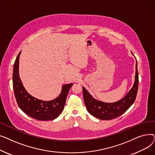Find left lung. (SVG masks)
<instances>
[{
  "instance_id": "left-lung-1",
  "label": "left lung",
  "mask_w": 155,
  "mask_h": 155,
  "mask_svg": "<svg viewBox=\"0 0 155 155\" xmlns=\"http://www.w3.org/2000/svg\"><path fill=\"white\" fill-rule=\"evenodd\" d=\"M138 71L136 65L135 81L133 87L123 99L113 103H106L97 101L83 87V95L87 110L93 116L102 120H110L124 113L134 103L138 89Z\"/></svg>"
}]
</instances>
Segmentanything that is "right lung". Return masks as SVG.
I'll return each instance as SVG.
<instances>
[{"mask_svg":"<svg viewBox=\"0 0 155 155\" xmlns=\"http://www.w3.org/2000/svg\"><path fill=\"white\" fill-rule=\"evenodd\" d=\"M21 52L14 64L13 89L19 108L29 116L39 120H50L56 119L62 112L67 94L72 84L64 85L59 97L50 101L37 99L29 95L24 88L19 75V62Z\"/></svg>","mask_w":155,"mask_h":155,"instance_id":"1","label":"right lung"}]
</instances>
